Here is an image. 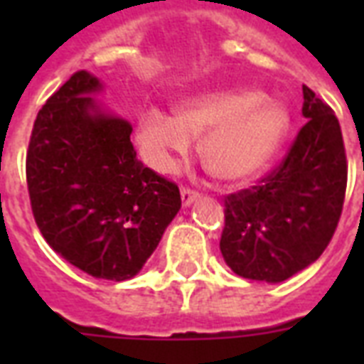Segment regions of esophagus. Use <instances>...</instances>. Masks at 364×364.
<instances>
[{
	"instance_id": "1",
	"label": "esophagus",
	"mask_w": 364,
	"mask_h": 364,
	"mask_svg": "<svg viewBox=\"0 0 364 364\" xmlns=\"http://www.w3.org/2000/svg\"><path fill=\"white\" fill-rule=\"evenodd\" d=\"M198 196L200 194L196 193V191H193V188H187V187L181 188V202L185 208L193 204V202H196V200H198Z\"/></svg>"
}]
</instances>
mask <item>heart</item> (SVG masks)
<instances>
[{"mask_svg":"<svg viewBox=\"0 0 364 364\" xmlns=\"http://www.w3.org/2000/svg\"><path fill=\"white\" fill-rule=\"evenodd\" d=\"M287 128L289 113L279 102L253 88H230L185 100L176 115L143 109L136 141L151 168L170 173L176 156L202 134L200 154L211 173L219 181L245 183L270 164Z\"/></svg>","mask_w":364,"mask_h":364,"instance_id":"obj_1","label":"heart"}]
</instances>
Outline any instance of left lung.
<instances>
[{
    "instance_id": "obj_1",
    "label": "left lung",
    "mask_w": 364,
    "mask_h": 364,
    "mask_svg": "<svg viewBox=\"0 0 364 364\" xmlns=\"http://www.w3.org/2000/svg\"><path fill=\"white\" fill-rule=\"evenodd\" d=\"M306 122L283 162L259 185L225 198L223 259L245 279L279 283L316 262L333 238L348 185L334 111L302 87Z\"/></svg>"
}]
</instances>
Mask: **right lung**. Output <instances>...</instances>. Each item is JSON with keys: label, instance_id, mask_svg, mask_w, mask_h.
<instances>
[{"label": "right lung", "instance_id": "1", "mask_svg": "<svg viewBox=\"0 0 364 364\" xmlns=\"http://www.w3.org/2000/svg\"><path fill=\"white\" fill-rule=\"evenodd\" d=\"M98 77L77 71L47 100L31 130L26 179L43 238L79 270L124 282L141 270L181 194L137 160L132 124L92 98Z\"/></svg>", "mask_w": 364, "mask_h": 364}]
</instances>
